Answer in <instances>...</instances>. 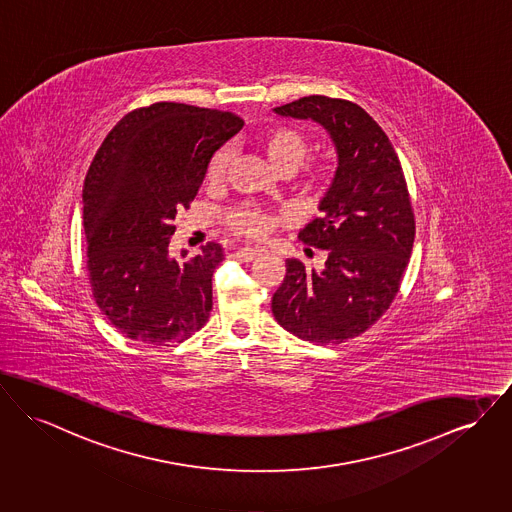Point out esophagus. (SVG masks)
<instances>
[{"mask_svg": "<svg viewBox=\"0 0 512 512\" xmlns=\"http://www.w3.org/2000/svg\"><path fill=\"white\" fill-rule=\"evenodd\" d=\"M259 255H261V249H257V247H241L236 251V257L241 261H253Z\"/></svg>", "mask_w": 512, "mask_h": 512, "instance_id": "1", "label": "esophagus"}]
</instances>
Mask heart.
<instances>
[{
    "label": "heart",
    "instance_id": "b5f03b06",
    "mask_svg": "<svg viewBox=\"0 0 512 512\" xmlns=\"http://www.w3.org/2000/svg\"><path fill=\"white\" fill-rule=\"evenodd\" d=\"M257 145L271 162L272 168L278 174H292L301 166L309 152V141L307 137L298 131L296 127L288 125H278L271 127L265 133L257 137ZM230 160V149L222 147L212 154L211 162L207 166V178L212 183L222 180L228 168ZM331 166L329 164H317L305 172L303 185L307 189H317L323 187L327 181L331 180ZM226 224L230 230L236 234H241L245 238H259L263 236L269 226L272 224L271 214L253 209V207H236L230 209L224 216Z\"/></svg>",
    "mask_w": 512,
    "mask_h": 512
}]
</instances>
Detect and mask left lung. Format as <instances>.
I'll list each match as a JSON object with an SVG mask.
<instances>
[{
	"mask_svg": "<svg viewBox=\"0 0 512 512\" xmlns=\"http://www.w3.org/2000/svg\"><path fill=\"white\" fill-rule=\"evenodd\" d=\"M274 112L327 129L338 168L323 216L300 230L303 243L327 251L325 267L288 259L272 315L301 340L340 344L375 325L400 290L416 236L404 172L385 131L350 100L313 94Z\"/></svg>",
	"mask_w": 512,
	"mask_h": 512,
	"instance_id": "left-lung-1",
	"label": "left lung"
}]
</instances>
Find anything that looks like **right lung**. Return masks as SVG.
Masks as SVG:
<instances>
[{
  "label": "right lung",
  "mask_w": 512,
  "mask_h": 512,
  "mask_svg": "<svg viewBox=\"0 0 512 512\" xmlns=\"http://www.w3.org/2000/svg\"><path fill=\"white\" fill-rule=\"evenodd\" d=\"M241 127L232 112L156 102L123 116L96 152L83 187L87 271L96 305L123 336L168 346L209 321L222 247L211 241L180 263L168 245L212 154Z\"/></svg>",
  "instance_id": "1"
}]
</instances>
